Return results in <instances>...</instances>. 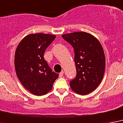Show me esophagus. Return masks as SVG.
I'll return each mask as SVG.
<instances>
[{"instance_id":"1","label":"esophagus","mask_w":123,"mask_h":123,"mask_svg":"<svg viewBox=\"0 0 123 123\" xmlns=\"http://www.w3.org/2000/svg\"><path fill=\"white\" fill-rule=\"evenodd\" d=\"M63 73H64V72H63V71L62 70V71L59 74V76H60V78H62V77L63 76Z\"/></svg>"}]
</instances>
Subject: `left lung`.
<instances>
[{
  "mask_svg": "<svg viewBox=\"0 0 123 123\" xmlns=\"http://www.w3.org/2000/svg\"><path fill=\"white\" fill-rule=\"evenodd\" d=\"M74 51L76 76L70 81L72 90L86 95L96 89L102 81L105 70V56L96 38L85 32H74L62 36Z\"/></svg>",
  "mask_w": 123,
  "mask_h": 123,
  "instance_id": "1",
  "label": "left lung"
}]
</instances>
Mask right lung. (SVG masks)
I'll return each instance as SVG.
<instances>
[{"mask_svg":"<svg viewBox=\"0 0 123 123\" xmlns=\"http://www.w3.org/2000/svg\"><path fill=\"white\" fill-rule=\"evenodd\" d=\"M55 38V35L49 34H30L21 40L15 51L17 77L23 86L36 96L49 92L59 76L43 58L45 51Z\"/></svg>","mask_w":123,"mask_h":123,"instance_id":"1","label":"right lung"}]
</instances>
